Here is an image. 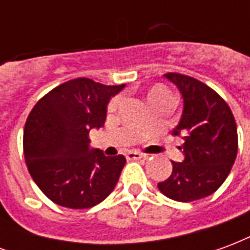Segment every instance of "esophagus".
Wrapping results in <instances>:
<instances>
[{
  "label": "esophagus",
  "instance_id": "1",
  "mask_svg": "<svg viewBox=\"0 0 250 250\" xmlns=\"http://www.w3.org/2000/svg\"><path fill=\"white\" fill-rule=\"evenodd\" d=\"M125 158L128 159V161H135V159H142V158H146V155H143L141 152H136V151H128L125 154Z\"/></svg>",
  "mask_w": 250,
  "mask_h": 250
}]
</instances>
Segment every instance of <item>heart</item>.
<instances>
[{"label":"heart","mask_w":250,"mask_h":250,"mask_svg":"<svg viewBox=\"0 0 250 250\" xmlns=\"http://www.w3.org/2000/svg\"><path fill=\"white\" fill-rule=\"evenodd\" d=\"M147 99H148V102L151 105L154 104L159 103V102H163V100H173V95L171 92L168 91L167 88L163 87V85H157V87L151 88L148 93H147ZM120 100H122V96H115L114 99H111V102L108 103V112H112L115 109L118 108V105H119Z\"/></svg>","instance_id":"obj_1"}]
</instances>
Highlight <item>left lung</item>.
<instances>
[{
  "mask_svg": "<svg viewBox=\"0 0 250 250\" xmlns=\"http://www.w3.org/2000/svg\"><path fill=\"white\" fill-rule=\"evenodd\" d=\"M165 77L184 98L173 135L184 136L185 159L171 162L173 173L158 188L174 201L191 202L214 193L230 173L238 148L236 120L225 100L202 82L175 72Z\"/></svg>",
  "mask_w": 250,
  "mask_h": 250,
  "instance_id": "8db88e82",
  "label": "left lung"
}]
</instances>
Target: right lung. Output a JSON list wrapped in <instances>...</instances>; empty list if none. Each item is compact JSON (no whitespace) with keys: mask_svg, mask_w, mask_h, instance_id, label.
Returning <instances> with one entry per match:
<instances>
[{"mask_svg":"<svg viewBox=\"0 0 250 250\" xmlns=\"http://www.w3.org/2000/svg\"><path fill=\"white\" fill-rule=\"evenodd\" d=\"M125 85L79 77L53 88L36 103L24 130V157L36 185L55 204L88 209L115 188L123 155L89 148V131L103 127L109 99Z\"/></svg>","mask_w":250,"mask_h":250,"instance_id":"add662e5","label":"right lung"}]
</instances>
